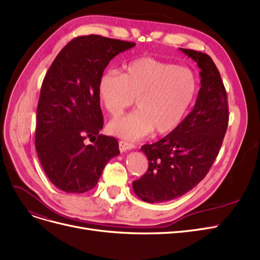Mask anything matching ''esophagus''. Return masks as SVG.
<instances>
[{
  "mask_svg": "<svg viewBox=\"0 0 260 260\" xmlns=\"http://www.w3.org/2000/svg\"><path fill=\"white\" fill-rule=\"evenodd\" d=\"M134 148H135V145L132 144V142L124 141V140L119 141V149L121 152H125V151H127V150H132Z\"/></svg>",
  "mask_w": 260,
  "mask_h": 260,
  "instance_id": "esophagus-1",
  "label": "esophagus"
}]
</instances>
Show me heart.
Listing matches in <instances>:
<instances>
[{"mask_svg":"<svg viewBox=\"0 0 260 260\" xmlns=\"http://www.w3.org/2000/svg\"><path fill=\"white\" fill-rule=\"evenodd\" d=\"M97 93L111 115L122 113L136 99L137 110L108 124L112 135L135 140L154 129L157 135H166L177 127L193 103L197 81L185 67L141 57L127 63L125 73L118 70L103 73Z\"/></svg>","mask_w":260,"mask_h":260,"instance_id":"b5f03b06","label":"heart"}]
</instances>
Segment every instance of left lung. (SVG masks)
I'll return each mask as SVG.
<instances>
[{"label": "left lung", "mask_w": 260, "mask_h": 260, "mask_svg": "<svg viewBox=\"0 0 260 260\" xmlns=\"http://www.w3.org/2000/svg\"><path fill=\"white\" fill-rule=\"evenodd\" d=\"M179 49L201 69V88L193 110L178 126L140 149L149 167L142 177L133 181V189L148 203L167 202L193 189L216 160L228 127L227 93L212 58L192 49Z\"/></svg>", "instance_id": "8db88e82"}]
</instances>
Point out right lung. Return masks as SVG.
Here are the masks:
<instances>
[{
	"label": "right lung",
	"mask_w": 260,
	"mask_h": 260,
	"mask_svg": "<svg viewBox=\"0 0 260 260\" xmlns=\"http://www.w3.org/2000/svg\"><path fill=\"white\" fill-rule=\"evenodd\" d=\"M135 45L94 35L78 37L49 67L37 109L36 149L56 188L68 193L93 189L107 163L120 154L118 140L99 134L104 118L97 86L110 60ZM91 137L95 144L85 145Z\"/></svg>",
	"instance_id": "obj_1"
}]
</instances>
